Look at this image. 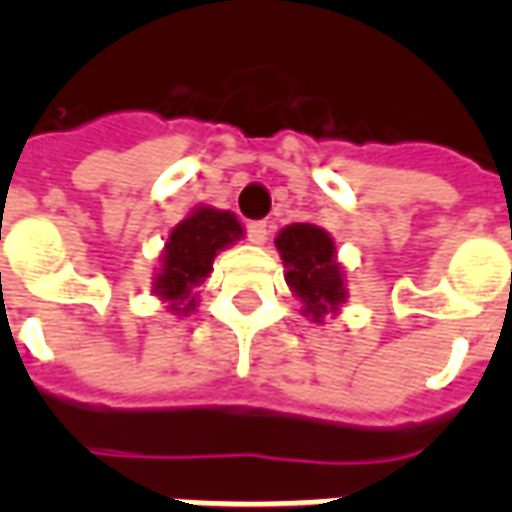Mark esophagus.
<instances>
[{
    "mask_svg": "<svg viewBox=\"0 0 512 512\" xmlns=\"http://www.w3.org/2000/svg\"><path fill=\"white\" fill-rule=\"evenodd\" d=\"M246 233H249V241H252V244L263 246L268 241V224L266 222H249Z\"/></svg>",
    "mask_w": 512,
    "mask_h": 512,
    "instance_id": "obj_1",
    "label": "esophagus"
}]
</instances>
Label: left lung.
Returning <instances> with one entry per match:
<instances>
[{
	"mask_svg": "<svg viewBox=\"0 0 512 512\" xmlns=\"http://www.w3.org/2000/svg\"><path fill=\"white\" fill-rule=\"evenodd\" d=\"M274 246L282 257L290 293L301 301V315L312 323L340 315L348 288L332 235L318 224L296 222L279 230Z\"/></svg>",
	"mask_w": 512,
	"mask_h": 512,
	"instance_id": "obj_1",
	"label": "left lung"
}]
</instances>
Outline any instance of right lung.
<instances>
[{"label": "right lung", "instance_id": "obj_1", "mask_svg": "<svg viewBox=\"0 0 512 512\" xmlns=\"http://www.w3.org/2000/svg\"><path fill=\"white\" fill-rule=\"evenodd\" d=\"M244 238L238 216L213 205H194L167 235L153 274V296L167 304L172 315H191L197 310V293L211 277L213 257Z\"/></svg>", "mask_w": 512, "mask_h": 512}]
</instances>
